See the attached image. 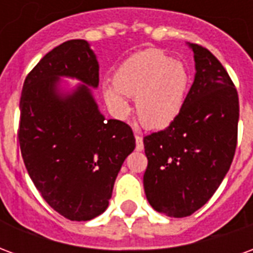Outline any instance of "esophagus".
<instances>
[{
    "instance_id": "34e87169",
    "label": "esophagus",
    "mask_w": 253,
    "mask_h": 253,
    "mask_svg": "<svg viewBox=\"0 0 253 253\" xmlns=\"http://www.w3.org/2000/svg\"><path fill=\"white\" fill-rule=\"evenodd\" d=\"M135 142H137V150L138 152H142L143 150V142H142V137L141 135H138V134H135Z\"/></svg>"
}]
</instances>
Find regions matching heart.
Listing matches in <instances>:
<instances>
[{"label":"heart","instance_id":"1","mask_svg":"<svg viewBox=\"0 0 253 253\" xmlns=\"http://www.w3.org/2000/svg\"><path fill=\"white\" fill-rule=\"evenodd\" d=\"M115 85H104L105 103L118 118L130 114L127 97L135 99V112L148 128L169 126L180 114L188 89L184 65L167 52L149 48L128 57L116 69Z\"/></svg>","mask_w":253,"mask_h":253}]
</instances>
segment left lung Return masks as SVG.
I'll return each instance as SVG.
<instances>
[{"mask_svg":"<svg viewBox=\"0 0 253 253\" xmlns=\"http://www.w3.org/2000/svg\"><path fill=\"white\" fill-rule=\"evenodd\" d=\"M195 77L180 114L165 130L143 138L146 199L168 217H188L217 191L237 145L239 94L207 48L188 43Z\"/></svg>","mask_w":253,"mask_h":253,"instance_id":"obj_1","label":"left lung"}]
</instances>
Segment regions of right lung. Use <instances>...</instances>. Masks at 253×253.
<instances>
[{
  "label": "right lung",
  "instance_id": "1",
  "mask_svg": "<svg viewBox=\"0 0 253 253\" xmlns=\"http://www.w3.org/2000/svg\"><path fill=\"white\" fill-rule=\"evenodd\" d=\"M63 78L80 84L70 88ZM97 86L96 54L88 42L74 39L42 58L20 99L25 168L43 199L70 221L105 211L122 164L135 149L130 126L100 112Z\"/></svg>",
  "mask_w": 253,
  "mask_h": 253
}]
</instances>
